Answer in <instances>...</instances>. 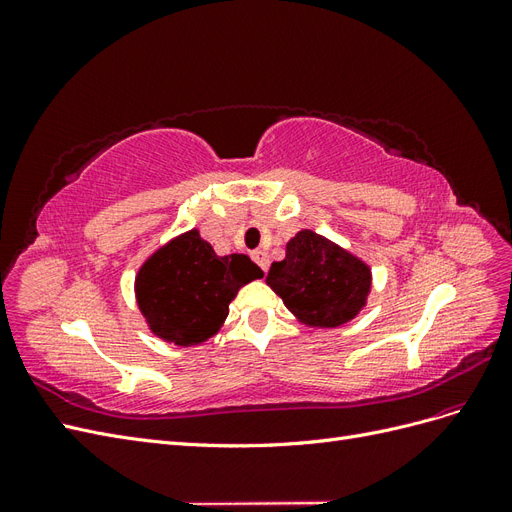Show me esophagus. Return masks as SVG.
Here are the masks:
<instances>
[{"instance_id": "obj_1", "label": "esophagus", "mask_w": 512, "mask_h": 512, "mask_svg": "<svg viewBox=\"0 0 512 512\" xmlns=\"http://www.w3.org/2000/svg\"><path fill=\"white\" fill-rule=\"evenodd\" d=\"M252 258L256 260V265L262 269V271H269V256L265 254V252H262V250H256L254 254H252Z\"/></svg>"}]
</instances>
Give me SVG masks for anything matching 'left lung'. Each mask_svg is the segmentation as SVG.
Wrapping results in <instances>:
<instances>
[{
	"label": "left lung",
	"mask_w": 512,
	"mask_h": 512,
	"mask_svg": "<svg viewBox=\"0 0 512 512\" xmlns=\"http://www.w3.org/2000/svg\"><path fill=\"white\" fill-rule=\"evenodd\" d=\"M267 284L303 324L339 327L361 312L371 288V271L312 230H301L286 245V258L273 262Z\"/></svg>",
	"instance_id": "left-lung-1"
}]
</instances>
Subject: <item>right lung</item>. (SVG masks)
Wrapping results in <instances>:
<instances>
[{
	"instance_id": "1",
	"label": "right lung",
	"mask_w": 512,
	"mask_h": 512,
	"mask_svg": "<svg viewBox=\"0 0 512 512\" xmlns=\"http://www.w3.org/2000/svg\"><path fill=\"white\" fill-rule=\"evenodd\" d=\"M262 271L241 256H215L190 230L153 254L136 277V299L151 331L177 346L203 344L220 331L228 303Z\"/></svg>"
}]
</instances>
